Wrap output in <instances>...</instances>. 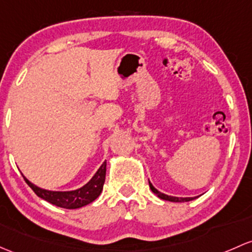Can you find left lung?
Returning a JSON list of instances; mask_svg holds the SVG:
<instances>
[{
	"mask_svg": "<svg viewBox=\"0 0 252 252\" xmlns=\"http://www.w3.org/2000/svg\"><path fill=\"white\" fill-rule=\"evenodd\" d=\"M148 184H150V189L152 190L153 193H155L156 195H157L158 198H160V199L163 200H168V202H174V203H182V202H189V200H193L194 198H198V197H173V195H168V194H164V193H161L156 189L155 186H153L152 184H151L150 181H148Z\"/></svg>",
	"mask_w": 252,
	"mask_h": 252,
	"instance_id": "1",
	"label": "left lung"
}]
</instances>
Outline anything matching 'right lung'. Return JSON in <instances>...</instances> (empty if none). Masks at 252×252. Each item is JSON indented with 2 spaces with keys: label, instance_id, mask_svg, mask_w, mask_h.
Masks as SVG:
<instances>
[{
  "label": "right lung",
  "instance_id": "right-lung-1",
  "mask_svg": "<svg viewBox=\"0 0 252 252\" xmlns=\"http://www.w3.org/2000/svg\"><path fill=\"white\" fill-rule=\"evenodd\" d=\"M105 176L106 160L101 164V166L97 169L94 176L84 186L73 190H49L41 189V187L36 186L32 182L29 181L23 175L26 184L32 189L33 192L39 198L47 200V202L53 204V205H57L59 208L65 209H78L94 202L99 197L100 193L102 192V187H104L105 184Z\"/></svg>",
  "mask_w": 252,
  "mask_h": 252
}]
</instances>
